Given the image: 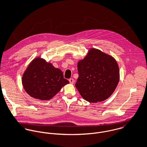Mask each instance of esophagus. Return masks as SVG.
<instances>
[{
  "label": "esophagus",
  "instance_id": "obj_1",
  "mask_svg": "<svg viewBox=\"0 0 147 147\" xmlns=\"http://www.w3.org/2000/svg\"><path fill=\"white\" fill-rule=\"evenodd\" d=\"M69 83H71V84H74V79H69Z\"/></svg>",
  "mask_w": 147,
  "mask_h": 147
}]
</instances>
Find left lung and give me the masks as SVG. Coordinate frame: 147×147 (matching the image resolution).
<instances>
[{"label":"left lung","mask_w":147,"mask_h":147,"mask_svg":"<svg viewBox=\"0 0 147 147\" xmlns=\"http://www.w3.org/2000/svg\"><path fill=\"white\" fill-rule=\"evenodd\" d=\"M79 78L75 86L85 100L101 102L114 92L119 81L118 63L111 56L91 48L78 63Z\"/></svg>","instance_id":"1"}]
</instances>
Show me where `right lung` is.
<instances>
[{
  "label": "right lung",
  "instance_id": "1",
  "mask_svg": "<svg viewBox=\"0 0 147 147\" xmlns=\"http://www.w3.org/2000/svg\"><path fill=\"white\" fill-rule=\"evenodd\" d=\"M22 84L32 97L49 100L56 95L69 82L64 78L62 71L40 57L29 64L22 77Z\"/></svg>",
  "mask_w": 147,
  "mask_h": 147
}]
</instances>
